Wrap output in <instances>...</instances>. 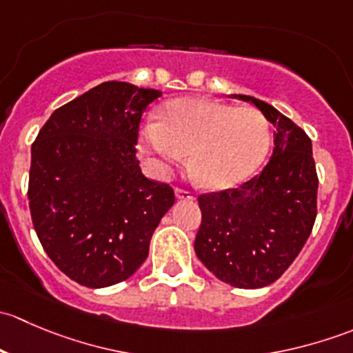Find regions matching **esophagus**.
<instances>
[{
  "label": "esophagus",
  "mask_w": 353,
  "mask_h": 353,
  "mask_svg": "<svg viewBox=\"0 0 353 353\" xmlns=\"http://www.w3.org/2000/svg\"><path fill=\"white\" fill-rule=\"evenodd\" d=\"M176 196L177 199H194V193L188 190H181V188H176Z\"/></svg>",
  "instance_id": "1"
}]
</instances>
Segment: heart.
Instances as JSON below:
<instances>
[{"label":"heart","mask_w":353,"mask_h":353,"mask_svg":"<svg viewBox=\"0 0 353 353\" xmlns=\"http://www.w3.org/2000/svg\"><path fill=\"white\" fill-rule=\"evenodd\" d=\"M270 126L254 108H234L213 99L170 102L159 124H148L141 145L165 165L190 155L191 172L203 188L229 190L258 170L270 150Z\"/></svg>","instance_id":"1"}]
</instances>
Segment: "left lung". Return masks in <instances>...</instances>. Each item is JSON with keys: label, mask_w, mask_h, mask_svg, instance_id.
Segmentation results:
<instances>
[{"label": "left lung", "mask_w": 353, "mask_h": 353, "mask_svg": "<svg viewBox=\"0 0 353 353\" xmlns=\"http://www.w3.org/2000/svg\"><path fill=\"white\" fill-rule=\"evenodd\" d=\"M234 97L254 104L273 124V155L259 176L239 188L198 198L201 225L194 251L222 282L261 288L283 275L311 236L318 174L304 130L259 99Z\"/></svg>", "instance_id": "8db88e82"}]
</instances>
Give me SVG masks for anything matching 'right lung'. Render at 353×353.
<instances>
[{"label":"right lung","mask_w":353,"mask_h":353,"mask_svg":"<svg viewBox=\"0 0 353 353\" xmlns=\"http://www.w3.org/2000/svg\"><path fill=\"white\" fill-rule=\"evenodd\" d=\"M162 92L104 81L51 114L32 145L28 206L42 248L77 283L130 279L174 205L169 184L141 174V114Z\"/></svg>","instance_id":"right-lung-1"}]
</instances>
